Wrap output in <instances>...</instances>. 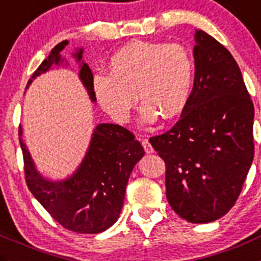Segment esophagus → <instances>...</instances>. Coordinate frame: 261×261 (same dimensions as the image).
<instances>
[{
    "label": "esophagus",
    "mask_w": 261,
    "mask_h": 261,
    "mask_svg": "<svg viewBox=\"0 0 261 261\" xmlns=\"http://www.w3.org/2000/svg\"><path fill=\"white\" fill-rule=\"evenodd\" d=\"M141 142H142V146H143V148H145V152L146 153H152L153 152V148H152V146L150 145V142H148V140H142L141 141Z\"/></svg>",
    "instance_id": "1"
}]
</instances>
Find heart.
Returning a JSON list of instances; mask_svg holds the SVG:
<instances>
[{"instance_id":"heart-1","label":"heart","mask_w":261,"mask_h":261,"mask_svg":"<svg viewBox=\"0 0 261 261\" xmlns=\"http://www.w3.org/2000/svg\"><path fill=\"white\" fill-rule=\"evenodd\" d=\"M193 82L195 60L185 46L137 39L111 56L108 75H96L93 89L98 105L114 120H128L137 96L141 119L152 123L158 116L170 120L183 113Z\"/></svg>"}]
</instances>
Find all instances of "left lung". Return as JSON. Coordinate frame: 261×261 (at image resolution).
I'll return each instance as SVG.
<instances>
[{"label": "left lung", "mask_w": 261, "mask_h": 261, "mask_svg": "<svg viewBox=\"0 0 261 261\" xmlns=\"http://www.w3.org/2000/svg\"><path fill=\"white\" fill-rule=\"evenodd\" d=\"M195 82L179 120L150 143L165 161L166 198L190 223H209L237 201L254 159V103L223 44L196 31Z\"/></svg>", "instance_id": "1"}]
</instances>
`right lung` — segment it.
<instances>
[{"mask_svg": "<svg viewBox=\"0 0 261 261\" xmlns=\"http://www.w3.org/2000/svg\"><path fill=\"white\" fill-rule=\"evenodd\" d=\"M68 44L63 41L51 49L48 58L29 79L46 73L52 64L61 63L60 52ZM79 49L74 56L81 61ZM82 82L92 101H96L93 75L87 64L79 71ZM21 136V126H19ZM20 140L24 159V174L29 191L59 224L75 233L95 234L110 228L118 220L123 207L126 183L133 166L145 155L135 135L118 124H98L92 136L89 148L76 172L70 178L52 182L36 170L31 153Z\"/></svg>", "mask_w": 261, "mask_h": 261, "instance_id": "add662e5", "label": "right lung"}]
</instances>
